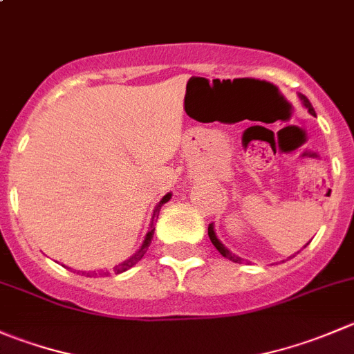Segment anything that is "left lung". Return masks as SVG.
Masks as SVG:
<instances>
[{"instance_id": "1", "label": "left lung", "mask_w": 354, "mask_h": 354, "mask_svg": "<svg viewBox=\"0 0 354 354\" xmlns=\"http://www.w3.org/2000/svg\"><path fill=\"white\" fill-rule=\"evenodd\" d=\"M299 98H301V102H303V105L304 107L308 109V112H310L311 115H315V111H313V107H311V104H310V100H308L306 97H304V95H299ZM207 235H209V239H211V242H212V245L216 247V249L219 250V254H221L223 257H226V259H230V261H233V263H242V257H239L236 256V254H233L232 250L228 249V247L225 245V243L221 242V240L218 239V235H216V232H214V225H209V228H207ZM308 245V243H306ZM304 245V247H306Z\"/></svg>"}]
</instances>
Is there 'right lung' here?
Segmentation results:
<instances>
[{"mask_svg":"<svg viewBox=\"0 0 354 354\" xmlns=\"http://www.w3.org/2000/svg\"><path fill=\"white\" fill-rule=\"evenodd\" d=\"M171 192L169 194H166L164 195L162 198H160V202L159 204L156 205V209H153V216H152V223H150V228H149V232H147V235H145V239H143V242H142V245H140V249L136 250L135 254H133V256H129L128 259L126 261H122V263H119V264H115L114 266V273L115 275H119V273H122V272H126V270H129V268H133V266H135L136 263H138L140 259H142L143 257V254L147 252V249H149V245H150V242H152V236H153V218H156L157 216V212H159V209L162 207L164 204H166L167 201H169L171 198ZM77 273H81V275H84V277H109L111 275V273L107 272V270H98V272H77Z\"/></svg>","mask_w":354,"mask_h":354,"instance_id":"obj_1","label":"right lung"}]
</instances>
